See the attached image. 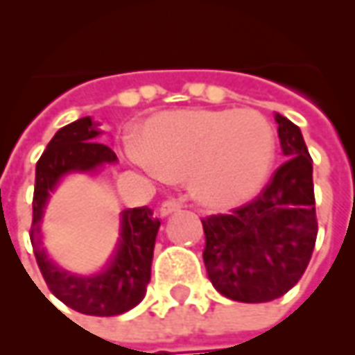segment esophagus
<instances>
[{"label":"esophagus","mask_w":355,"mask_h":355,"mask_svg":"<svg viewBox=\"0 0 355 355\" xmlns=\"http://www.w3.org/2000/svg\"><path fill=\"white\" fill-rule=\"evenodd\" d=\"M181 209V202L175 198H170V200H164L159 207V215L161 217H168V215H172V213L180 211Z\"/></svg>","instance_id":"esophagus-1"}]
</instances>
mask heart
Returning a JSON list of instances; mask_svg holds the SVG:
<instances>
[{"mask_svg":"<svg viewBox=\"0 0 355 355\" xmlns=\"http://www.w3.org/2000/svg\"><path fill=\"white\" fill-rule=\"evenodd\" d=\"M137 153L159 178H193L200 204L232 209L263 187L275 161V135L254 110L164 112L144 123Z\"/></svg>","mask_w":355,"mask_h":355,"instance_id":"b5f03b06","label":"heart"}]
</instances>
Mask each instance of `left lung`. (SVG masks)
Segmentation results:
<instances>
[{
  "label": "left lung",
  "instance_id": "left-lung-1",
  "mask_svg": "<svg viewBox=\"0 0 355 355\" xmlns=\"http://www.w3.org/2000/svg\"><path fill=\"white\" fill-rule=\"evenodd\" d=\"M275 121L286 162L252 202L202 218L207 277L218 294L241 303L273 301L295 286L318 234L313 159L300 127L281 114Z\"/></svg>",
  "mask_w": 355,
  "mask_h": 355
}]
</instances>
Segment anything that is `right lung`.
Listing matches in <instances>:
<instances>
[{
  "label": "right lung",
  "instance_id": "obj_1",
  "mask_svg": "<svg viewBox=\"0 0 355 355\" xmlns=\"http://www.w3.org/2000/svg\"><path fill=\"white\" fill-rule=\"evenodd\" d=\"M92 117L61 127L48 142L35 168L31 245L50 292L67 307L89 316H117L144 300L151 279V260L161 220L148 206L125 209L119 218V239L108 263L93 275H76L48 257L42 245L41 220L50 194L69 174H95L117 161L116 153L95 138L103 132Z\"/></svg>",
  "mask_w": 355,
  "mask_h": 355
}]
</instances>
